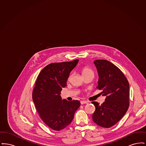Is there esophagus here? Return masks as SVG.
Returning a JSON list of instances; mask_svg holds the SVG:
<instances>
[{
	"instance_id": "obj_1",
	"label": "esophagus",
	"mask_w": 146,
	"mask_h": 146,
	"mask_svg": "<svg viewBox=\"0 0 146 146\" xmlns=\"http://www.w3.org/2000/svg\"><path fill=\"white\" fill-rule=\"evenodd\" d=\"M80 104H88V102H86V101H80Z\"/></svg>"
}]
</instances>
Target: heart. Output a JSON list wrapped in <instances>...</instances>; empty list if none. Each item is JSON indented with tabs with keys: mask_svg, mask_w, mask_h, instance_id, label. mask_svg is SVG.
<instances>
[{
	"mask_svg": "<svg viewBox=\"0 0 146 146\" xmlns=\"http://www.w3.org/2000/svg\"><path fill=\"white\" fill-rule=\"evenodd\" d=\"M81 72L82 74L83 77L86 76H94V72L91 68L88 66H83L81 68ZM71 77V74L68 76V79H70Z\"/></svg>",
	"mask_w": 146,
	"mask_h": 146,
	"instance_id": "b5f03b06",
	"label": "heart"
}]
</instances>
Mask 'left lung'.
<instances>
[{
  "label": "left lung",
  "instance_id": "left-lung-1",
  "mask_svg": "<svg viewBox=\"0 0 146 146\" xmlns=\"http://www.w3.org/2000/svg\"><path fill=\"white\" fill-rule=\"evenodd\" d=\"M99 79L96 88L106 96L102 104L93 101L95 111L92 120L97 125L109 128L123 117L129 107V84L124 73L112 63L106 60L94 62Z\"/></svg>",
  "mask_w": 146,
  "mask_h": 146
}]
</instances>
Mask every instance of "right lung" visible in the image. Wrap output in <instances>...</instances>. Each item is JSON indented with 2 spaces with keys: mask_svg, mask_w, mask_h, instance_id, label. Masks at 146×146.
Wrapping results in <instances>:
<instances>
[{
  "mask_svg": "<svg viewBox=\"0 0 146 146\" xmlns=\"http://www.w3.org/2000/svg\"><path fill=\"white\" fill-rule=\"evenodd\" d=\"M79 60L52 63L44 67L36 78L33 101L42 121L51 129L60 131L70 124L80 106L78 100H62L61 91L67 85L70 72Z\"/></svg>",
  "mask_w": 146,
  "mask_h": 146,
  "instance_id": "obj_1",
  "label": "right lung"
}]
</instances>
